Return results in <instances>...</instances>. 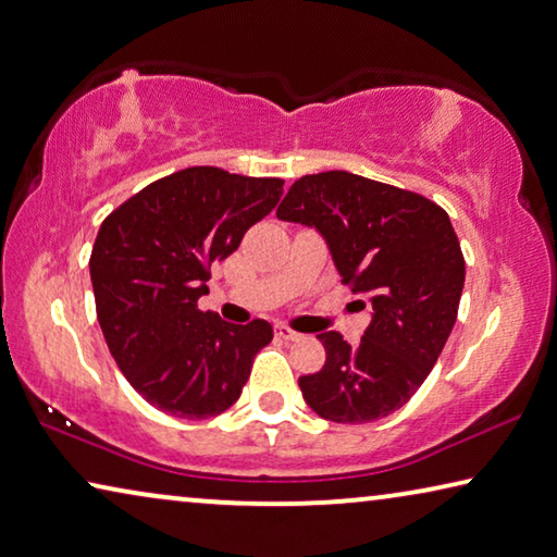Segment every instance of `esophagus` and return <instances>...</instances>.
Here are the masks:
<instances>
[{
	"mask_svg": "<svg viewBox=\"0 0 557 557\" xmlns=\"http://www.w3.org/2000/svg\"><path fill=\"white\" fill-rule=\"evenodd\" d=\"M275 334H277L280 339H285V342H297V339H302V334L295 332V330H289L287 324H277V326H275Z\"/></svg>",
	"mask_w": 557,
	"mask_h": 557,
	"instance_id": "1",
	"label": "esophagus"
}]
</instances>
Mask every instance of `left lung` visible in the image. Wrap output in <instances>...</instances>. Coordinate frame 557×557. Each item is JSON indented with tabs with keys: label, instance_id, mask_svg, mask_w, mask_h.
<instances>
[{
	"label": "left lung",
	"instance_id": "left-lung-1",
	"mask_svg": "<svg viewBox=\"0 0 557 557\" xmlns=\"http://www.w3.org/2000/svg\"><path fill=\"white\" fill-rule=\"evenodd\" d=\"M277 218L314 227L344 285L372 297L359 344L317 334L326 359L299 376L305 401L337 423L389 417L417 394L456 324L466 262L446 210L419 193L326 171L295 181Z\"/></svg>",
	"mask_w": 557,
	"mask_h": 557
}]
</instances>
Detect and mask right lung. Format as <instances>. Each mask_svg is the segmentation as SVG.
I'll list each match as a JSON object with an SVG mask.
<instances>
[{
	"instance_id": "add662e5",
	"label": "right lung",
	"mask_w": 557,
	"mask_h": 557,
	"mask_svg": "<svg viewBox=\"0 0 557 557\" xmlns=\"http://www.w3.org/2000/svg\"><path fill=\"white\" fill-rule=\"evenodd\" d=\"M280 178L196 165L146 185L103 220L91 285L96 314L128 384L171 417H218L240 399L252 359L272 339L264 320L223 322L198 310L210 264L277 206Z\"/></svg>"
}]
</instances>
